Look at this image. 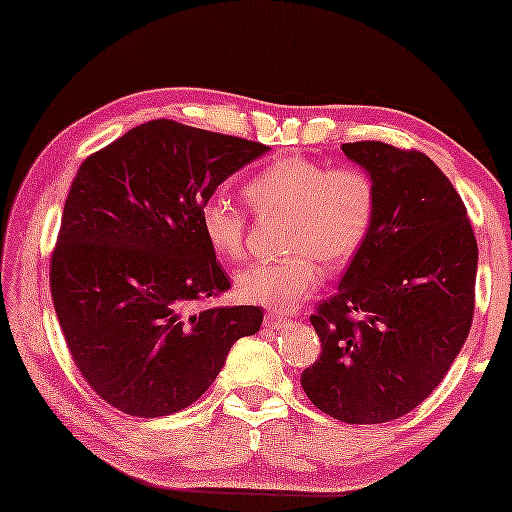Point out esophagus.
Segmentation results:
<instances>
[{"label":"esophagus","mask_w":512,"mask_h":512,"mask_svg":"<svg viewBox=\"0 0 512 512\" xmlns=\"http://www.w3.org/2000/svg\"><path fill=\"white\" fill-rule=\"evenodd\" d=\"M265 326L267 329H281V326H286V324H290V317L288 315H283V313H276V311H270L265 315Z\"/></svg>","instance_id":"34e87169"}]
</instances>
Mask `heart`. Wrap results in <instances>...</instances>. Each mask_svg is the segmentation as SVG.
Listing matches in <instances>:
<instances>
[{"instance_id": "1", "label": "heart", "mask_w": 512, "mask_h": 512, "mask_svg": "<svg viewBox=\"0 0 512 512\" xmlns=\"http://www.w3.org/2000/svg\"><path fill=\"white\" fill-rule=\"evenodd\" d=\"M258 217H288L279 263H254L238 274V292L251 304L290 308L311 295L322 270L347 267L363 247L376 213V186L360 167H333L304 156H288L263 167L245 186ZM201 233L217 254L245 256L247 215L222 195L199 206Z\"/></svg>"}]
</instances>
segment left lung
Segmentation results:
<instances>
[{
    "label": "left lung",
    "mask_w": 512,
    "mask_h": 512,
    "mask_svg": "<svg viewBox=\"0 0 512 512\" xmlns=\"http://www.w3.org/2000/svg\"><path fill=\"white\" fill-rule=\"evenodd\" d=\"M376 186V213L333 297L311 322L322 354L301 388L347 424H383L438 388L472 326L479 247L463 199L429 156L345 142Z\"/></svg>",
    "instance_id": "8db88e82"
}]
</instances>
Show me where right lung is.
I'll return each mask as SVG.
<instances>
[{"instance_id":"1","label":"right lung","mask_w":512,"mask_h":512,"mask_svg":"<svg viewBox=\"0 0 512 512\" xmlns=\"http://www.w3.org/2000/svg\"><path fill=\"white\" fill-rule=\"evenodd\" d=\"M261 142L152 120L81 163L65 199L49 286L74 365L133 417L179 413L220 374L261 306H211L231 288L199 206Z\"/></svg>"}]
</instances>
